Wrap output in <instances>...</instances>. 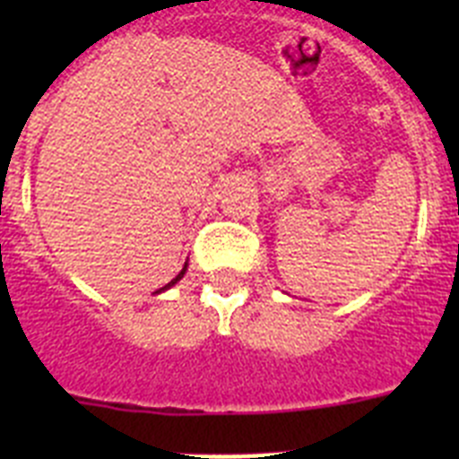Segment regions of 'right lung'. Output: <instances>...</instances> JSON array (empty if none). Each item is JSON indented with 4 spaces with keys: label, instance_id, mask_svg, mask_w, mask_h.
<instances>
[{
    "label": "right lung",
    "instance_id": "1",
    "mask_svg": "<svg viewBox=\"0 0 459 459\" xmlns=\"http://www.w3.org/2000/svg\"><path fill=\"white\" fill-rule=\"evenodd\" d=\"M186 271H188V264H184V269L179 271V275H177V278H174V280H169V282H168V285H165V287H160V290H158L156 294H160V291H165V290H169V287L177 285V282H179V280L184 278V275H186Z\"/></svg>",
    "mask_w": 459,
    "mask_h": 459
}]
</instances>
